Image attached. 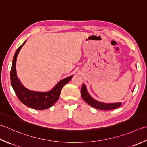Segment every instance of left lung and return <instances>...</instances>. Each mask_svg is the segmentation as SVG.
<instances>
[{
	"mask_svg": "<svg viewBox=\"0 0 147 147\" xmlns=\"http://www.w3.org/2000/svg\"><path fill=\"white\" fill-rule=\"evenodd\" d=\"M81 96L82 99L86 102L89 104V105L95 108V109L103 110H109L117 109L121 105V103H105L100 102L96 100H94L87 91L86 87L85 84H83L81 88Z\"/></svg>",
	"mask_w": 147,
	"mask_h": 147,
	"instance_id": "left-lung-1",
	"label": "left lung"
}]
</instances>
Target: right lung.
I'll return each instance as SVG.
<instances>
[{
    "mask_svg": "<svg viewBox=\"0 0 147 147\" xmlns=\"http://www.w3.org/2000/svg\"><path fill=\"white\" fill-rule=\"evenodd\" d=\"M25 42L26 41L21 45L14 54L10 74L11 85L13 86L18 98L19 99L21 102L25 105L26 106L36 110H40L47 109L52 107L58 101L59 96H60L62 88L65 84L70 82L73 76L62 79L51 90L48 92L30 91L25 88L18 78L16 63L18 55L22 47Z\"/></svg>",
    "mask_w": 147,
    "mask_h": 147,
    "instance_id": "add662e5",
    "label": "right lung"
}]
</instances>
